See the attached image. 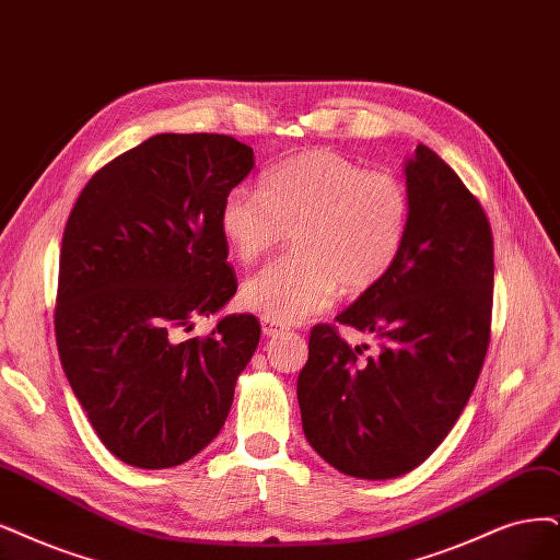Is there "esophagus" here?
I'll return each mask as SVG.
<instances>
[{
  "mask_svg": "<svg viewBox=\"0 0 560 560\" xmlns=\"http://www.w3.org/2000/svg\"><path fill=\"white\" fill-rule=\"evenodd\" d=\"M283 332V325L269 320V318H262V335L265 337H277Z\"/></svg>",
  "mask_w": 560,
  "mask_h": 560,
  "instance_id": "esophagus-1",
  "label": "esophagus"
}]
</instances>
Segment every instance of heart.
Wrapping results in <instances>:
<instances>
[{"mask_svg":"<svg viewBox=\"0 0 560 560\" xmlns=\"http://www.w3.org/2000/svg\"><path fill=\"white\" fill-rule=\"evenodd\" d=\"M408 184L337 152L312 150L277 165L262 191L235 186L221 235L240 262H256L291 231L295 252L242 288L244 304L275 323H298L337 295L376 288L397 265L410 231Z\"/></svg>","mask_w":560,"mask_h":560,"instance_id":"1","label":"heart"}]
</instances>
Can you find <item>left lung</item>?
<instances>
[{
	"label": "left lung",
	"instance_id": "1",
	"mask_svg": "<svg viewBox=\"0 0 560 560\" xmlns=\"http://www.w3.org/2000/svg\"><path fill=\"white\" fill-rule=\"evenodd\" d=\"M406 184L412 219L397 265L337 316L382 350L364 359L320 323L298 378L308 445L360 480L399 478L443 443L491 339L493 237L480 200L427 144L408 159Z\"/></svg>",
	"mask_w": 560,
	"mask_h": 560
}]
</instances>
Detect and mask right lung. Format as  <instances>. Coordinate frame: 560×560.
Listing matches in <instances>:
<instances>
[{
  "label": "right lung",
  "mask_w": 560,
  "mask_h": 560,
  "mask_svg": "<svg viewBox=\"0 0 560 560\" xmlns=\"http://www.w3.org/2000/svg\"><path fill=\"white\" fill-rule=\"evenodd\" d=\"M254 150L221 133H159L92 175L59 248L55 337L101 443L138 468L210 445L260 341L252 314L182 339L237 291L219 212Z\"/></svg>",
  "instance_id": "right-lung-1"
}]
</instances>
